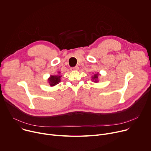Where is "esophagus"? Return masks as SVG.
<instances>
[{
	"instance_id": "obj_1",
	"label": "esophagus",
	"mask_w": 151,
	"mask_h": 151,
	"mask_svg": "<svg viewBox=\"0 0 151 151\" xmlns=\"http://www.w3.org/2000/svg\"><path fill=\"white\" fill-rule=\"evenodd\" d=\"M71 69H72V70H78L79 69V67L78 66H76L75 67H72Z\"/></svg>"
}]
</instances>
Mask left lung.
I'll list each match as a JSON object with an SVG mask.
<instances>
[{"label":"left lung","mask_w":151,"mask_h":151,"mask_svg":"<svg viewBox=\"0 0 151 151\" xmlns=\"http://www.w3.org/2000/svg\"><path fill=\"white\" fill-rule=\"evenodd\" d=\"M98 75H99V73H97L96 74H95L93 76H92V81L95 83H97L98 82Z\"/></svg>","instance_id":"obj_1"}]
</instances>
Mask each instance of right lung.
Here are the masks:
<instances>
[{"label": "right lung", "instance_id": "right-lung-1", "mask_svg": "<svg viewBox=\"0 0 151 151\" xmlns=\"http://www.w3.org/2000/svg\"><path fill=\"white\" fill-rule=\"evenodd\" d=\"M61 73V72H58V74ZM61 76L60 75H51L48 79V81L50 85V86H54L58 84L60 81H61Z\"/></svg>", "mask_w": 151, "mask_h": 151}]
</instances>
